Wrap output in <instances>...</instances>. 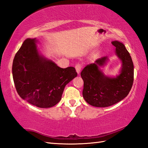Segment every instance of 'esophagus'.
Returning a JSON list of instances; mask_svg holds the SVG:
<instances>
[{
  "instance_id": "34e87169",
  "label": "esophagus",
  "mask_w": 148,
  "mask_h": 148,
  "mask_svg": "<svg viewBox=\"0 0 148 148\" xmlns=\"http://www.w3.org/2000/svg\"><path fill=\"white\" fill-rule=\"evenodd\" d=\"M81 68H82V66L80 64H77L76 65H75V69H76L77 73H78V75H79L80 73Z\"/></svg>"
}]
</instances>
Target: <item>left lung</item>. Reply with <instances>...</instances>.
Masks as SVG:
<instances>
[{
  "label": "left lung",
  "mask_w": 148,
  "mask_h": 148,
  "mask_svg": "<svg viewBox=\"0 0 148 148\" xmlns=\"http://www.w3.org/2000/svg\"><path fill=\"white\" fill-rule=\"evenodd\" d=\"M121 62L120 74L114 77L105 75L101 70L107 64V56L87 65L81 72L84 80L83 97L91 106L105 108L112 106L129 94L134 82V64L129 52L121 42H111Z\"/></svg>",
  "instance_id": "obj_1"
}]
</instances>
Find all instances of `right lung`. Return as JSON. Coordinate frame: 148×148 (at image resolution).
<instances>
[{"label": "right lung", "mask_w": 148, "mask_h": 148, "mask_svg": "<svg viewBox=\"0 0 148 148\" xmlns=\"http://www.w3.org/2000/svg\"><path fill=\"white\" fill-rule=\"evenodd\" d=\"M38 40L27 38L16 54L12 77L16 91L34 106L48 108L61 99L64 88L77 76L73 67L61 68L39 52Z\"/></svg>", "instance_id": "1"}]
</instances>
